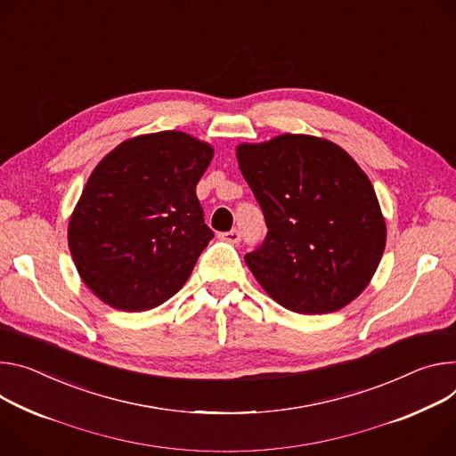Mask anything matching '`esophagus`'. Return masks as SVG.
Returning a JSON list of instances; mask_svg holds the SVG:
<instances>
[{
  "mask_svg": "<svg viewBox=\"0 0 456 456\" xmlns=\"http://www.w3.org/2000/svg\"><path fill=\"white\" fill-rule=\"evenodd\" d=\"M218 238H220V240H224V241H227V243H238L241 236H240V231L232 229V231H229V232H222V234H218Z\"/></svg>",
  "mask_w": 456,
  "mask_h": 456,
  "instance_id": "1",
  "label": "esophagus"
}]
</instances>
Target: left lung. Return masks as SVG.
Returning a JSON list of instances; mask_svg holds the SVG:
<instances>
[{
	"mask_svg": "<svg viewBox=\"0 0 456 456\" xmlns=\"http://www.w3.org/2000/svg\"><path fill=\"white\" fill-rule=\"evenodd\" d=\"M267 236L245 264L281 307L335 313L369 285L386 249V218L367 175L337 143L280 134L236 147Z\"/></svg>",
	"mask_w": 456,
	"mask_h": 456,
	"instance_id": "obj_1",
	"label": "left lung"
}]
</instances>
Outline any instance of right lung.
Listing matches in <instances>:
<instances>
[{
	"instance_id": "1",
	"label": "right lung",
	"mask_w": 456,
	"mask_h": 456,
	"mask_svg": "<svg viewBox=\"0 0 456 456\" xmlns=\"http://www.w3.org/2000/svg\"><path fill=\"white\" fill-rule=\"evenodd\" d=\"M215 156L182 131L121 142L91 173L69 220L79 278L112 309L149 311L175 297L213 240L196 185Z\"/></svg>"
}]
</instances>
